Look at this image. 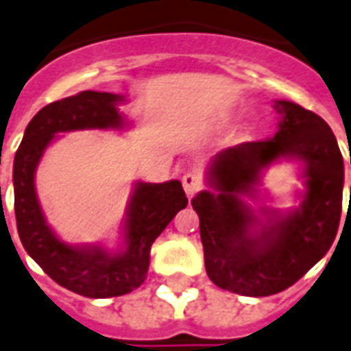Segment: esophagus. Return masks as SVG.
<instances>
[{
	"label": "esophagus",
	"instance_id": "esophagus-1",
	"mask_svg": "<svg viewBox=\"0 0 351 351\" xmlns=\"http://www.w3.org/2000/svg\"><path fill=\"white\" fill-rule=\"evenodd\" d=\"M182 186L184 191L188 193V197H191L202 188V176L199 173H186L182 176Z\"/></svg>",
	"mask_w": 351,
	"mask_h": 351
}]
</instances>
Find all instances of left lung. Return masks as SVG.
<instances>
[{"mask_svg": "<svg viewBox=\"0 0 351 351\" xmlns=\"http://www.w3.org/2000/svg\"><path fill=\"white\" fill-rule=\"evenodd\" d=\"M274 110L281 117L277 134L215 154L208 167L214 191L204 189L191 201L210 281L249 298L300 281L329 251L342 214L344 162L329 124L288 100H275ZM279 159L304 163V201L285 215L261 207L256 216L243 197L258 193L261 171Z\"/></svg>", "mask_w": 351, "mask_h": 351, "instance_id": "left-lung-1", "label": "left lung"}]
</instances>
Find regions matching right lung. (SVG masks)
I'll return each instance as SVG.
<instances>
[{"mask_svg":"<svg viewBox=\"0 0 351 351\" xmlns=\"http://www.w3.org/2000/svg\"><path fill=\"white\" fill-rule=\"evenodd\" d=\"M123 102V95L83 90L44 106L27 124L12 169L18 236L25 251L57 285L96 300L124 295L141 287L152 243L188 206L178 180L136 182L124 219V245L117 253L102 245H70L46 223L35 189V171L44 150L61 132L123 130L126 121L119 111Z\"/></svg>","mask_w":351,"mask_h":351,"instance_id":"add662e5","label":"right lung"}]
</instances>
